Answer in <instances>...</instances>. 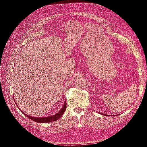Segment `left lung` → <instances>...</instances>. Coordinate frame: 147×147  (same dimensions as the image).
<instances>
[{
	"label": "left lung",
	"mask_w": 147,
	"mask_h": 147,
	"mask_svg": "<svg viewBox=\"0 0 147 147\" xmlns=\"http://www.w3.org/2000/svg\"><path fill=\"white\" fill-rule=\"evenodd\" d=\"M101 115H108V116H109L108 115H106V114H104V113H100Z\"/></svg>",
	"instance_id": "left-lung-1"
}]
</instances>
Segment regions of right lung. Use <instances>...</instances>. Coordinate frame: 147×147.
<instances>
[{
	"instance_id": "add662e5",
	"label": "right lung",
	"mask_w": 147,
	"mask_h": 147,
	"mask_svg": "<svg viewBox=\"0 0 147 147\" xmlns=\"http://www.w3.org/2000/svg\"><path fill=\"white\" fill-rule=\"evenodd\" d=\"M16 102V101H15ZM66 101H65V102L63 104V106L62 107L61 109L59 110L58 113L55 115H51V116H48V117H32V116H30L26 115V113H24L23 111L21 110V109H20L22 113H23L24 115H26L28 117L29 119H32V121H34L35 122H37V123H50V122H53V121H56L57 120H58V119L61 117L63 115V114L64 113L65 111V109H66Z\"/></svg>"
}]
</instances>
